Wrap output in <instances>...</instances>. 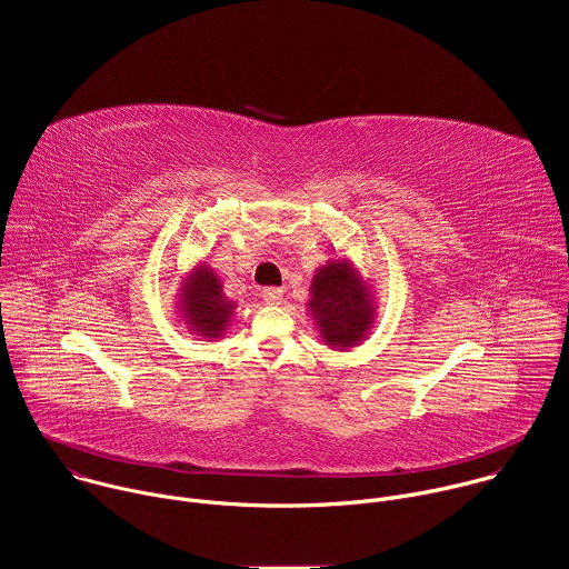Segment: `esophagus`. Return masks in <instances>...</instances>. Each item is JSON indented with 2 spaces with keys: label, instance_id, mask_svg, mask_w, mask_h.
I'll use <instances>...</instances> for the list:
<instances>
[{
  "label": "esophagus",
  "instance_id": "1",
  "mask_svg": "<svg viewBox=\"0 0 569 569\" xmlns=\"http://www.w3.org/2000/svg\"><path fill=\"white\" fill-rule=\"evenodd\" d=\"M261 297L268 301V303H281L283 301V290L281 288H266L261 292Z\"/></svg>",
  "mask_w": 569,
  "mask_h": 569
}]
</instances>
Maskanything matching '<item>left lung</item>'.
Listing matches in <instances>:
<instances>
[{"label": "left lung", "instance_id": "left-lung-1", "mask_svg": "<svg viewBox=\"0 0 569 569\" xmlns=\"http://www.w3.org/2000/svg\"><path fill=\"white\" fill-rule=\"evenodd\" d=\"M306 308L321 342L333 351L362 345L378 319L373 286L349 259H331L315 270Z\"/></svg>", "mask_w": 569, "mask_h": 569}]
</instances>
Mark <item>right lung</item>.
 I'll return each mask as SVG.
<instances>
[{"label":"right lung","mask_w":569,"mask_h":569,"mask_svg":"<svg viewBox=\"0 0 569 569\" xmlns=\"http://www.w3.org/2000/svg\"><path fill=\"white\" fill-rule=\"evenodd\" d=\"M178 290L176 306L187 331L207 342L224 338L238 303L222 292L220 277L207 263H198L182 277Z\"/></svg>","instance_id":"right-lung-1"}]
</instances>
